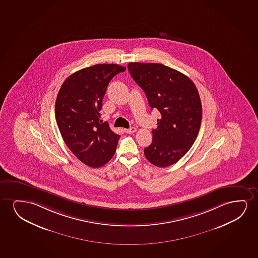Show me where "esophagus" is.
<instances>
[{
    "label": "esophagus",
    "instance_id": "1",
    "mask_svg": "<svg viewBox=\"0 0 258 258\" xmlns=\"http://www.w3.org/2000/svg\"><path fill=\"white\" fill-rule=\"evenodd\" d=\"M124 131H125V132H126L127 134H132V133H135V132L137 131V128L134 127H130V128H125Z\"/></svg>",
    "mask_w": 258,
    "mask_h": 258
}]
</instances>
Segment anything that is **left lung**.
I'll return each mask as SVG.
<instances>
[{"label":"left lung","mask_w":258,"mask_h":258,"mask_svg":"<svg viewBox=\"0 0 258 258\" xmlns=\"http://www.w3.org/2000/svg\"><path fill=\"white\" fill-rule=\"evenodd\" d=\"M127 70L145 91L151 108L160 113L152 143L144 151L145 158L159 167L173 165L188 152L200 130L203 111L198 89L187 76L163 64L130 62Z\"/></svg>","instance_id":"obj_1"}]
</instances>
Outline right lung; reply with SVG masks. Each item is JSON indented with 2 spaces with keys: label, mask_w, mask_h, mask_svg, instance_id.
Segmentation results:
<instances>
[{
  "label": "right lung",
  "mask_w": 258,
  "mask_h": 258,
  "mask_svg": "<svg viewBox=\"0 0 258 258\" xmlns=\"http://www.w3.org/2000/svg\"><path fill=\"white\" fill-rule=\"evenodd\" d=\"M126 71L118 64H97L71 75L55 101V119L60 135L81 162L100 167L113 158L120 135L100 120L99 111L107 85Z\"/></svg>",
  "instance_id": "add662e5"
}]
</instances>
